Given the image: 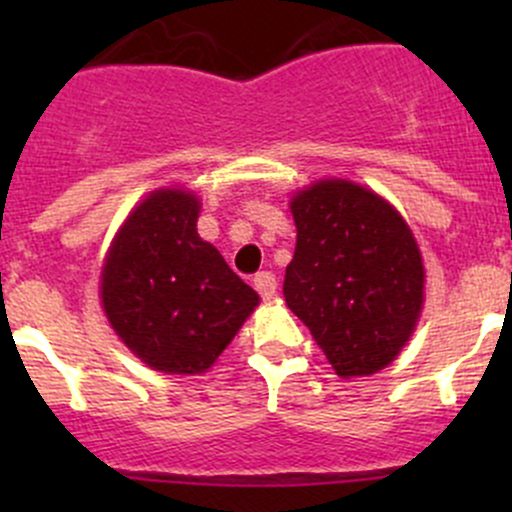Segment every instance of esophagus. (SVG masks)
<instances>
[{
    "label": "esophagus",
    "mask_w": 512,
    "mask_h": 512,
    "mask_svg": "<svg viewBox=\"0 0 512 512\" xmlns=\"http://www.w3.org/2000/svg\"><path fill=\"white\" fill-rule=\"evenodd\" d=\"M255 289L260 292L262 299H272L277 292V277L272 272H257L255 275Z\"/></svg>",
    "instance_id": "obj_1"
}]
</instances>
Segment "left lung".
I'll return each mask as SVG.
<instances>
[{"instance_id":"left-lung-1","label":"left lung","mask_w":512,"mask_h":512,"mask_svg":"<svg viewBox=\"0 0 512 512\" xmlns=\"http://www.w3.org/2000/svg\"><path fill=\"white\" fill-rule=\"evenodd\" d=\"M297 227L287 307L342 379L386 369L414 337L426 267L409 223L366 185L322 178L289 198Z\"/></svg>"}]
</instances>
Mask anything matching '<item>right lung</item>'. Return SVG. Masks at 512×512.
Instances as JSON below:
<instances>
[{
	"instance_id": "obj_1",
	"label": "right lung",
	"mask_w": 512,
	"mask_h": 512,
	"mask_svg": "<svg viewBox=\"0 0 512 512\" xmlns=\"http://www.w3.org/2000/svg\"><path fill=\"white\" fill-rule=\"evenodd\" d=\"M200 198L183 185L143 195L108 245L98 299L116 337L163 374H205L260 294L198 235Z\"/></svg>"
}]
</instances>
